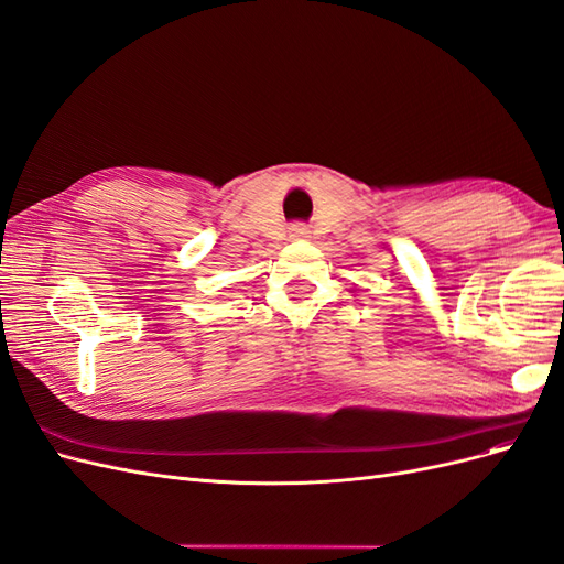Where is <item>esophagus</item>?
I'll use <instances>...</instances> for the list:
<instances>
[{"instance_id":"1","label":"esophagus","mask_w":564,"mask_h":564,"mask_svg":"<svg viewBox=\"0 0 564 564\" xmlns=\"http://www.w3.org/2000/svg\"><path fill=\"white\" fill-rule=\"evenodd\" d=\"M306 234H308V231H306L304 227H300V225L293 227V236H306Z\"/></svg>"}]
</instances>
